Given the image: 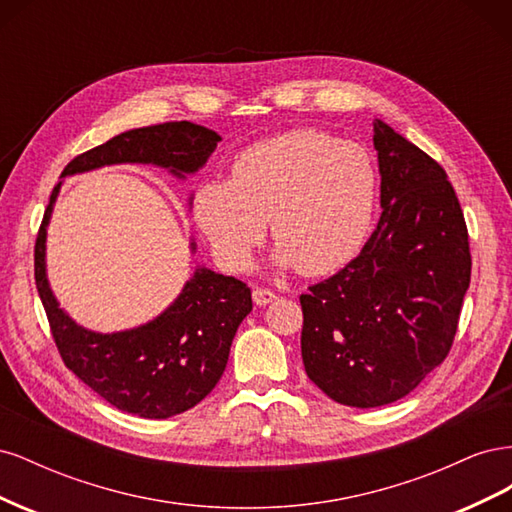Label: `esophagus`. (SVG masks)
Segmentation results:
<instances>
[{
    "instance_id": "1",
    "label": "esophagus",
    "mask_w": 512,
    "mask_h": 512,
    "mask_svg": "<svg viewBox=\"0 0 512 512\" xmlns=\"http://www.w3.org/2000/svg\"><path fill=\"white\" fill-rule=\"evenodd\" d=\"M252 297H254V303H256V305H269V303H273V301L277 299L275 292L269 290V288H265V286H256V288L252 290Z\"/></svg>"
}]
</instances>
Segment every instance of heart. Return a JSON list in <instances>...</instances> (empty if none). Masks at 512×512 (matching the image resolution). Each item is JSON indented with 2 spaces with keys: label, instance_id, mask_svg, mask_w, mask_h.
Wrapping results in <instances>:
<instances>
[{
  "label": "heart",
  "instance_id": "heart-1",
  "mask_svg": "<svg viewBox=\"0 0 512 512\" xmlns=\"http://www.w3.org/2000/svg\"><path fill=\"white\" fill-rule=\"evenodd\" d=\"M376 198L378 175L361 145L290 130L243 149L230 179L200 183L194 220L228 269L250 267L269 218L277 265L327 275L361 250Z\"/></svg>",
  "mask_w": 512,
  "mask_h": 512
}]
</instances>
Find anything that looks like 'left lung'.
<instances>
[{
	"instance_id": "obj_1",
	"label": "left lung",
	"mask_w": 512,
	"mask_h": 512,
	"mask_svg": "<svg viewBox=\"0 0 512 512\" xmlns=\"http://www.w3.org/2000/svg\"><path fill=\"white\" fill-rule=\"evenodd\" d=\"M382 215L361 254L301 294V356L337 404L406 397L451 352L470 286L468 226L444 168L374 121Z\"/></svg>"
}]
</instances>
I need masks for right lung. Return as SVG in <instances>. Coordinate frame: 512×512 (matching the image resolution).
I'll use <instances>...</instances> for the list:
<instances>
[{"label":"right lung","instance_id":"add662e5","mask_svg":"<svg viewBox=\"0 0 512 512\" xmlns=\"http://www.w3.org/2000/svg\"><path fill=\"white\" fill-rule=\"evenodd\" d=\"M220 134L190 121L123 132L76 156L61 177L108 164H156L185 177L207 162ZM61 181L36 237V288L51 324L55 346L72 374L121 412L168 418L194 408L222 378L232 337L252 312V290L237 277L196 269L177 301L143 327L102 335L79 327L49 288L44 265L46 224ZM194 250V243H192Z\"/></svg>","mask_w":512,"mask_h":512}]
</instances>
